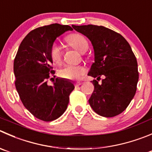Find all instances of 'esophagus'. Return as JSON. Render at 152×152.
Instances as JSON below:
<instances>
[{
	"label": "esophagus",
	"instance_id": "esophagus-1",
	"mask_svg": "<svg viewBox=\"0 0 152 152\" xmlns=\"http://www.w3.org/2000/svg\"><path fill=\"white\" fill-rule=\"evenodd\" d=\"M82 85V82H76V84H75V86H76V87H79V85Z\"/></svg>",
	"mask_w": 152,
	"mask_h": 152
}]
</instances>
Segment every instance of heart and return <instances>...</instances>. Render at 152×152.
Returning <instances> with one entry per match:
<instances>
[{
    "instance_id": "obj_1",
    "label": "heart",
    "mask_w": 152,
    "mask_h": 152,
    "mask_svg": "<svg viewBox=\"0 0 152 152\" xmlns=\"http://www.w3.org/2000/svg\"><path fill=\"white\" fill-rule=\"evenodd\" d=\"M66 41L73 48L80 53H85L88 48V42L85 36L79 33H73L66 37ZM50 55L52 60L56 63H59L62 56V51L59 45L54 44L51 48ZM85 69L82 66L67 65L59 70L61 77L70 80L80 79L85 74Z\"/></svg>"
}]
</instances>
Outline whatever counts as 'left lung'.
<instances>
[{
    "label": "left lung",
    "instance_id": "1",
    "mask_svg": "<svg viewBox=\"0 0 152 152\" xmlns=\"http://www.w3.org/2000/svg\"><path fill=\"white\" fill-rule=\"evenodd\" d=\"M73 29L91 41L94 62L88 76L94 90L88 102L99 115L113 117L124 111L134 98L139 79L137 58L129 42L120 34L102 26L72 25Z\"/></svg>",
    "mask_w": 152,
    "mask_h": 152
}]
</instances>
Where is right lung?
I'll list each match as a JSON object with an SVG mask.
<instances>
[{
	"label": "right lung",
	"mask_w": 152,
	"mask_h": 152,
	"mask_svg": "<svg viewBox=\"0 0 152 152\" xmlns=\"http://www.w3.org/2000/svg\"><path fill=\"white\" fill-rule=\"evenodd\" d=\"M68 30V25L53 23L36 28L20 43L14 60L15 88L24 107L34 117L45 122L58 119L69 103L73 82L56 78L48 85L53 70L50 50L56 38Z\"/></svg>",
	"instance_id": "right-lung-1"
}]
</instances>
